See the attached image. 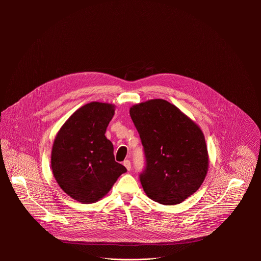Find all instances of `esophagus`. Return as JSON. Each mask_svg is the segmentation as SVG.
<instances>
[{"mask_svg": "<svg viewBox=\"0 0 261 261\" xmlns=\"http://www.w3.org/2000/svg\"><path fill=\"white\" fill-rule=\"evenodd\" d=\"M122 164H123V166L127 169V171H129V170H130V162H129L128 160H125Z\"/></svg>", "mask_w": 261, "mask_h": 261, "instance_id": "obj_1", "label": "esophagus"}]
</instances>
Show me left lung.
I'll use <instances>...</instances> for the list:
<instances>
[{"label":"left lung","mask_w":261,"mask_h":261,"mask_svg":"<svg viewBox=\"0 0 261 261\" xmlns=\"http://www.w3.org/2000/svg\"><path fill=\"white\" fill-rule=\"evenodd\" d=\"M130 117L140 134L146 154L141 183L149 199L177 205L204 182L209 154L200 126L165 99L133 106Z\"/></svg>","instance_id":"left-lung-1"}]
</instances>
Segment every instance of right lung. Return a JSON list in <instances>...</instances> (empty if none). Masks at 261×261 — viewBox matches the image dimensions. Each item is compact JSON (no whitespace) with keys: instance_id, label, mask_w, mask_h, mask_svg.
<instances>
[{"instance_id":"1","label":"right lung","mask_w":261,"mask_h":261,"mask_svg":"<svg viewBox=\"0 0 261 261\" xmlns=\"http://www.w3.org/2000/svg\"><path fill=\"white\" fill-rule=\"evenodd\" d=\"M112 103L92 101L78 109L57 133L51 169L60 188L82 204L95 203L126 172L114 160L113 145L106 137L114 114Z\"/></svg>"}]
</instances>
